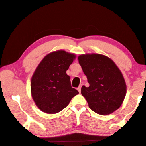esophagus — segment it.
Returning a JSON list of instances; mask_svg holds the SVG:
<instances>
[{"mask_svg": "<svg viewBox=\"0 0 146 146\" xmlns=\"http://www.w3.org/2000/svg\"><path fill=\"white\" fill-rule=\"evenodd\" d=\"M81 88H82V85H80V86L78 88H77V90H78V91L79 92H81Z\"/></svg>", "mask_w": 146, "mask_h": 146, "instance_id": "obj_1", "label": "esophagus"}]
</instances>
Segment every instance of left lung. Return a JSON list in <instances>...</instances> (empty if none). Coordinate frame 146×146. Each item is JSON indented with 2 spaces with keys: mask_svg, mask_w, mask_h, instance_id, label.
Segmentation results:
<instances>
[{
  "mask_svg": "<svg viewBox=\"0 0 146 146\" xmlns=\"http://www.w3.org/2000/svg\"><path fill=\"white\" fill-rule=\"evenodd\" d=\"M79 63L89 87L83 85L81 93L94 112L108 115L121 106L127 92L125 79L112 60L101 54H83Z\"/></svg>",
  "mask_w": 146,
  "mask_h": 146,
  "instance_id": "1",
  "label": "left lung"
}]
</instances>
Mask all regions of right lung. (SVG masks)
<instances>
[{
    "label": "right lung",
    "mask_w": 146,
    "mask_h": 146,
    "mask_svg": "<svg viewBox=\"0 0 146 146\" xmlns=\"http://www.w3.org/2000/svg\"><path fill=\"white\" fill-rule=\"evenodd\" d=\"M75 55L64 50L48 54L39 64L31 80V92L40 110L48 114L59 113L78 94L72 88L66 71Z\"/></svg>",
    "instance_id": "obj_1"
}]
</instances>
